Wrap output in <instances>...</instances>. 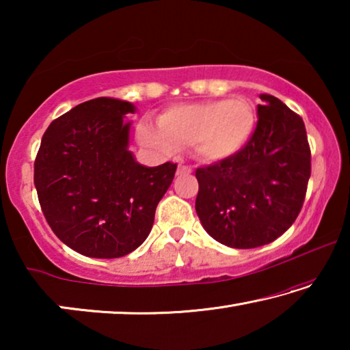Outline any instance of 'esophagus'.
Listing matches in <instances>:
<instances>
[{
    "mask_svg": "<svg viewBox=\"0 0 350 350\" xmlns=\"http://www.w3.org/2000/svg\"><path fill=\"white\" fill-rule=\"evenodd\" d=\"M188 173H191V168L187 167V165H179V168H177V176L188 174Z\"/></svg>",
    "mask_w": 350,
    "mask_h": 350,
    "instance_id": "esophagus-1",
    "label": "esophagus"
}]
</instances>
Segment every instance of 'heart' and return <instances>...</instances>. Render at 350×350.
<instances>
[{
    "mask_svg": "<svg viewBox=\"0 0 350 350\" xmlns=\"http://www.w3.org/2000/svg\"><path fill=\"white\" fill-rule=\"evenodd\" d=\"M254 123V112L244 100H206L170 106L159 116V126L142 122L137 133L142 144L162 154L196 146L204 161L219 162L248 144Z\"/></svg>",
    "mask_w": 350,
    "mask_h": 350,
    "instance_id": "1",
    "label": "heart"
}]
</instances>
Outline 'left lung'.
I'll return each instance as SVG.
<instances>
[{"instance_id":"left-lung-1","label":"left lung","mask_w":350,"mask_h":350,"mask_svg":"<svg viewBox=\"0 0 350 350\" xmlns=\"http://www.w3.org/2000/svg\"><path fill=\"white\" fill-rule=\"evenodd\" d=\"M248 144L219 163L196 170V213L213 239L232 248L270 244L303 208L310 148L303 118L280 98L260 94Z\"/></svg>"}]
</instances>
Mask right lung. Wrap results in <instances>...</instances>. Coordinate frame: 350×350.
<instances>
[{
    "instance_id": "right-lung-1",
    "label": "right lung",
    "mask_w": 350,
    "mask_h": 350,
    "mask_svg": "<svg viewBox=\"0 0 350 350\" xmlns=\"http://www.w3.org/2000/svg\"><path fill=\"white\" fill-rule=\"evenodd\" d=\"M135 106L98 97L55 118L41 139L33 182L47 224L90 258H120L148 238L177 165L145 167L129 151Z\"/></svg>"
}]
</instances>
